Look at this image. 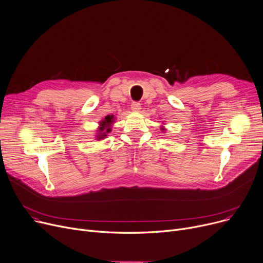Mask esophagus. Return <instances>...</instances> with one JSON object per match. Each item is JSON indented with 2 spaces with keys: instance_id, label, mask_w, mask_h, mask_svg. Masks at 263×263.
Here are the masks:
<instances>
[{
  "instance_id": "esophagus-1",
  "label": "esophagus",
  "mask_w": 263,
  "mask_h": 263,
  "mask_svg": "<svg viewBox=\"0 0 263 263\" xmlns=\"http://www.w3.org/2000/svg\"><path fill=\"white\" fill-rule=\"evenodd\" d=\"M131 109L133 111H140L141 109V104L138 103V102H133V103L131 104Z\"/></svg>"
}]
</instances>
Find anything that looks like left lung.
<instances>
[{
	"label": "left lung",
	"mask_w": 263,
	"mask_h": 263,
	"mask_svg": "<svg viewBox=\"0 0 263 263\" xmlns=\"http://www.w3.org/2000/svg\"><path fill=\"white\" fill-rule=\"evenodd\" d=\"M161 130H162V132H163V133H164V132H165V130H166V129H165V128H164V127H163V125H162V127H161Z\"/></svg>",
	"instance_id": "left-lung-1"
}]
</instances>
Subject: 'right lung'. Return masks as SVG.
<instances>
[{"instance_id":"right-lung-1","label":"right lung","mask_w":263,"mask_h":263,"mask_svg":"<svg viewBox=\"0 0 263 263\" xmlns=\"http://www.w3.org/2000/svg\"><path fill=\"white\" fill-rule=\"evenodd\" d=\"M114 122H115V117H114V115H107L103 120H101L99 122V128L96 133L97 141H102L103 139H106L107 134L111 131Z\"/></svg>"}]
</instances>
